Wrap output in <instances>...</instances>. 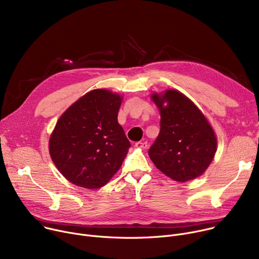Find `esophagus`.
Returning a JSON list of instances; mask_svg holds the SVG:
<instances>
[{
  "label": "esophagus",
  "mask_w": 259,
  "mask_h": 259,
  "mask_svg": "<svg viewBox=\"0 0 259 259\" xmlns=\"http://www.w3.org/2000/svg\"><path fill=\"white\" fill-rule=\"evenodd\" d=\"M135 147L145 150V149L148 148V143H147V142H139V143L135 144Z\"/></svg>",
  "instance_id": "1"
}]
</instances>
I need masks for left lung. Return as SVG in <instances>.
<instances>
[{
  "instance_id": "1",
  "label": "left lung",
  "mask_w": 259,
  "mask_h": 259,
  "mask_svg": "<svg viewBox=\"0 0 259 259\" xmlns=\"http://www.w3.org/2000/svg\"><path fill=\"white\" fill-rule=\"evenodd\" d=\"M160 113V132L149 156L161 173L178 182L202 176L217 152L218 139L207 117L177 90L153 93Z\"/></svg>"
}]
</instances>
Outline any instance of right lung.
<instances>
[{
  "instance_id": "right-lung-1",
  "label": "right lung",
  "mask_w": 259,
  "mask_h": 259,
  "mask_svg": "<svg viewBox=\"0 0 259 259\" xmlns=\"http://www.w3.org/2000/svg\"><path fill=\"white\" fill-rule=\"evenodd\" d=\"M123 96L105 89L85 94L58 118L49 140L50 156L73 184L97 189L122 166L130 148L117 122Z\"/></svg>"
}]
</instances>
